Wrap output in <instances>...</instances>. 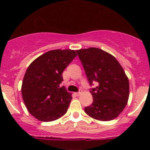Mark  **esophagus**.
Here are the masks:
<instances>
[{
  "label": "esophagus",
  "mask_w": 150,
  "mask_h": 150,
  "mask_svg": "<svg viewBox=\"0 0 150 150\" xmlns=\"http://www.w3.org/2000/svg\"><path fill=\"white\" fill-rule=\"evenodd\" d=\"M82 93H83V91H82V90H80L78 92H77V93H75V94H76V96H80V95L81 94H82Z\"/></svg>",
  "instance_id": "esophagus-1"
}]
</instances>
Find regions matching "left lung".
<instances>
[{
    "label": "left lung",
    "mask_w": 150,
    "mask_h": 150,
    "mask_svg": "<svg viewBox=\"0 0 150 150\" xmlns=\"http://www.w3.org/2000/svg\"><path fill=\"white\" fill-rule=\"evenodd\" d=\"M91 86L93 103L85 108L88 115L101 121L118 117L129 97V81L125 71L112 54L98 48L77 50Z\"/></svg>",
    "instance_id": "8db88e82"
}]
</instances>
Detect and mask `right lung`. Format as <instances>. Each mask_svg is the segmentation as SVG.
<instances>
[{
  "instance_id": "1",
  "label": "right lung",
  "mask_w": 150,
  "mask_h": 150,
  "mask_svg": "<svg viewBox=\"0 0 150 150\" xmlns=\"http://www.w3.org/2000/svg\"><path fill=\"white\" fill-rule=\"evenodd\" d=\"M76 56L74 50H52L29 65L22 81V95L29 112L40 121H54L67 111L72 93L59 85L63 71Z\"/></svg>"
}]
</instances>
